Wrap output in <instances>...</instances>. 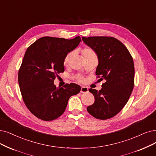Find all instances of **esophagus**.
Wrapping results in <instances>:
<instances>
[{"label": "esophagus", "instance_id": "34e87169", "mask_svg": "<svg viewBox=\"0 0 156 156\" xmlns=\"http://www.w3.org/2000/svg\"><path fill=\"white\" fill-rule=\"evenodd\" d=\"M88 91V88H87V87L85 86H82L81 87V89H80V93H87Z\"/></svg>", "mask_w": 156, "mask_h": 156}]
</instances>
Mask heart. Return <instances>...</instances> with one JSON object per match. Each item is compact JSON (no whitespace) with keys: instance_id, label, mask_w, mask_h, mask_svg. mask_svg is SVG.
Returning <instances> with one entry per match:
<instances>
[{"instance_id":"1","label":"heart","mask_w":156,"mask_h":156,"mask_svg":"<svg viewBox=\"0 0 156 156\" xmlns=\"http://www.w3.org/2000/svg\"><path fill=\"white\" fill-rule=\"evenodd\" d=\"M81 53H82V55H83V56L84 59L91 58H97V55H96L95 52L93 51L92 49H91L90 48H84L82 49ZM72 55H73V52H70L69 53H68L65 55V57L63 60V65L65 66H67L68 64L69 63L70 60L72 57ZM79 80L81 82L83 81V80H82V79H80Z\"/></svg>"}]
</instances>
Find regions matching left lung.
Returning a JSON list of instances; mask_svg holds the SVG:
<instances>
[{"mask_svg": "<svg viewBox=\"0 0 156 156\" xmlns=\"http://www.w3.org/2000/svg\"><path fill=\"white\" fill-rule=\"evenodd\" d=\"M82 40L97 54L95 73L100 80H105L101 90L89 89L95 102L87 111L97 119L107 120L119 113L131 95L134 85L133 59L126 47L113 37H83Z\"/></svg>", "mask_w": 156, "mask_h": 156, "instance_id": "obj_1", "label": "left lung"}]
</instances>
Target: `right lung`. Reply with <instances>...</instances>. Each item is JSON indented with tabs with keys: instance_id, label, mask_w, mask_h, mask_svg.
I'll list each match as a JSON object with an SVG mask.
<instances>
[{
	"instance_id": "add662e5",
	"label": "right lung",
	"mask_w": 156,
	"mask_h": 156,
	"mask_svg": "<svg viewBox=\"0 0 156 156\" xmlns=\"http://www.w3.org/2000/svg\"><path fill=\"white\" fill-rule=\"evenodd\" d=\"M80 41V36L72 40L42 37L25 53L18 71V84L25 104L40 119H56L65 112L70 97L80 92V86L76 84H66L61 88L54 84L58 73L65 71V55Z\"/></svg>"
}]
</instances>
